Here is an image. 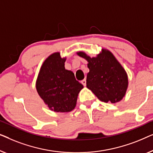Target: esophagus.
<instances>
[{
	"mask_svg": "<svg viewBox=\"0 0 153 153\" xmlns=\"http://www.w3.org/2000/svg\"><path fill=\"white\" fill-rule=\"evenodd\" d=\"M81 83L82 84V85L85 87L86 85H87V81H86V79H84L83 80H82L81 81Z\"/></svg>",
	"mask_w": 153,
	"mask_h": 153,
	"instance_id": "esophagus-1",
	"label": "esophagus"
}]
</instances>
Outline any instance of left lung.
<instances>
[{"label":"left lung","mask_w":153,"mask_h":153,"mask_svg":"<svg viewBox=\"0 0 153 153\" xmlns=\"http://www.w3.org/2000/svg\"><path fill=\"white\" fill-rule=\"evenodd\" d=\"M77 54L88 62V89L102 102L116 103L121 100L128 89V78L114 55L106 49H102V52L94 57L82 51Z\"/></svg>","instance_id":"8db88e82"}]
</instances>
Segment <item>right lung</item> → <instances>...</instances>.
Returning a JSON list of instances; mask_svg holds the SVG:
<instances>
[{
    "mask_svg": "<svg viewBox=\"0 0 153 153\" xmlns=\"http://www.w3.org/2000/svg\"><path fill=\"white\" fill-rule=\"evenodd\" d=\"M66 57L59 52L47 57L36 81L37 93L51 110L69 112L76 106L78 94L83 85L77 81L71 71L65 69Z\"/></svg>",
    "mask_w": 153,
    "mask_h": 153,
    "instance_id": "obj_1",
    "label": "right lung"
}]
</instances>
